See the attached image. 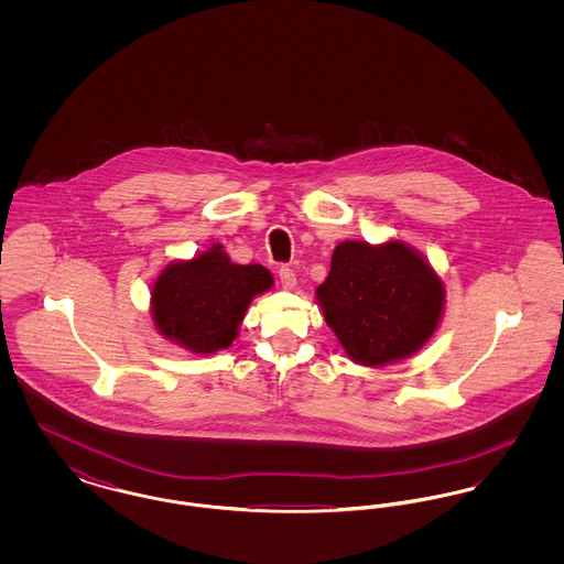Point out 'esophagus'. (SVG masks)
I'll list each match as a JSON object with an SVG mask.
<instances>
[{"label": "esophagus", "mask_w": 564, "mask_h": 564, "mask_svg": "<svg viewBox=\"0 0 564 564\" xmlns=\"http://www.w3.org/2000/svg\"><path fill=\"white\" fill-rule=\"evenodd\" d=\"M279 279H281V283H283V288H285V290H294V288H295L294 269H290V267H281V269H279Z\"/></svg>", "instance_id": "1"}]
</instances>
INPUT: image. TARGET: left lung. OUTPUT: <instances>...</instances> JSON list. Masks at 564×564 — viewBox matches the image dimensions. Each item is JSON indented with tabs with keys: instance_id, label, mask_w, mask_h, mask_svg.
<instances>
[{
	"instance_id": "8db88e82",
	"label": "left lung",
	"mask_w": 564,
	"mask_h": 564,
	"mask_svg": "<svg viewBox=\"0 0 564 564\" xmlns=\"http://www.w3.org/2000/svg\"><path fill=\"white\" fill-rule=\"evenodd\" d=\"M317 300L350 359L382 366L430 340L442 317L444 288L403 242L345 241L334 249Z\"/></svg>"
}]
</instances>
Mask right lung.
<instances>
[{"instance_id":"right-lung-1","label":"right lung","mask_w":564,"mask_h":564,"mask_svg":"<svg viewBox=\"0 0 564 564\" xmlns=\"http://www.w3.org/2000/svg\"><path fill=\"white\" fill-rule=\"evenodd\" d=\"M270 288L269 270L235 264L215 245L162 270L152 288V319L162 336L184 349L215 352L232 345L251 297Z\"/></svg>"}]
</instances>
